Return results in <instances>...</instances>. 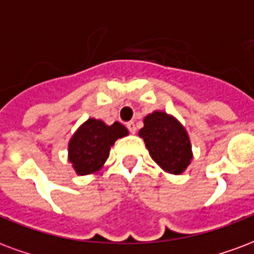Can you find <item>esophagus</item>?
Segmentation results:
<instances>
[{"label":"esophagus","instance_id":"1","mask_svg":"<svg viewBox=\"0 0 254 254\" xmlns=\"http://www.w3.org/2000/svg\"><path fill=\"white\" fill-rule=\"evenodd\" d=\"M127 130L132 133V134H134V133H136L137 127H136V125H134V122H127Z\"/></svg>","mask_w":254,"mask_h":254}]
</instances>
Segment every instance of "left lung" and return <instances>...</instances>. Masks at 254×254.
I'll use <instances>...</instances> for the list:
<instances>
[{
	"label": "left lung",
	"instance_id": "1",
	"mask_svg": "<svg viewBox=\"0 0 254 254\" xmlns=\"http://www.w3.org/2000/svg\"><path fill=\"white\" fill-rule=\"evenodd\" d=\"M153 160L167 172L182 174L192 159L186 129L174 117L163 112L146 116L138 132Z\"/></svg>",
	"mask_w": 254,
	"mask_h": 254
}]
</instances>
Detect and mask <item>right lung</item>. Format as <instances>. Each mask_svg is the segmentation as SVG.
I'll return each instance as SVG.
<instances>
[{"label": "right lung", "instance_id": "1", "mask_svg": "<svg viewBox=\"0 0 254 254\" xmlns=\"http://www.w3.org/2000/svg\"><path fill=\"white\" fill-rule=\"evenodd\" d=\"M127 134L120 122L108 127L99 120L90 118L75 133L68 145L69 161L79 175L98 171L110 153L114 141Z\"/></svg>", "mask_w": 254, "mask_h": 254}]
</instances>
